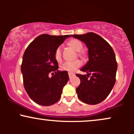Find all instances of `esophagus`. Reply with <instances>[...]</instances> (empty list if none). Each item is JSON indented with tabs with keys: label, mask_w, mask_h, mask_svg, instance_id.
<instances>
[{
	"label": "esophagus",
	"mask_w": 134,
	"mask_h": 134,
	"mask_svg": "<svg viewBox=\"0 0 134 134\" xmlns=\"http://www.w3.org/2000/svg\"><path fill=\"white\" fill-rule=\"evenodd\" d=\"M74 76V74L72 73V72H69V78H70V79H71V78Z\"/></svg>",
	"instance_id": "obj_1"
}]
</instances>
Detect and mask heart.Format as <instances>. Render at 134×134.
<instances>
[{
	"instance_id": "b5f03b06",
	"label": "heart",
	"mask_w": 134,
	"mask_h": 134,
	"mask_svg": "<svg viewBox=\"0 0 134 134\" xmlns=\"http://www.w3.org/2000/svg\"><path fill=\"white\" fill-rule=\"evenodd\" d=\"M68 44L70 47H72L74 50L77 52H80L82 49V44L79 40L76 39H73L70 40L68 42ZM79 55L81 54L79 53ZM54 57L57 62H60L62 60V47L59 46L56 48L54 53ZM82 65V62L79 60H76L70 62H65L61 65L60 69L64 71H67L72 72L75 71L77 69Z\"/></svg>"
}]
</instances>
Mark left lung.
<instances>
[{
    "instance_id": "left-lung-1",
    "label": "left lung",
    "mask_w": 134,
    "mask_h": 134,
    "mask_svg": "<svg viewBox=\"0 0 134 134\" xmlns=\"http://www.w3.org/2000/svg\"><path fill=\"white\" fill-rule=\"evenodd\" d=\"M71 36L84 42L88 49L89 60L81 69L87 72V76L76 74L81 80L76 88L77 97L86 104L99 103L107 98L116 81L117 63L114 51L105 40L94 33Z\"/></svg>"
}]
</instances>
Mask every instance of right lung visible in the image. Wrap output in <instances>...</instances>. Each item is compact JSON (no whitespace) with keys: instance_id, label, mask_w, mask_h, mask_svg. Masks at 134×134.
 <instances>
[{"instance_id":"right-lung-1","label":"right lung","mask_w":134,"mask_h":134,"mask_svg":"<svg viewBox=\"0 0 134 134\" xmlns=\"http://www.w3.org/2000/svg\"><path fill=\"white\" fill-rule=\"evenodd\" d=\"M69 37L70 35L43 34L35 38L24 52L21 67L24 86L31 99L40 105L50 106L57 102L68 82L67 71L58 70L54 53Z\"/></svg>"}]
</instances>
